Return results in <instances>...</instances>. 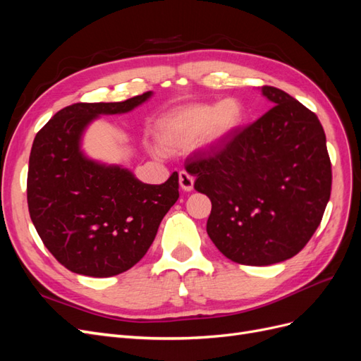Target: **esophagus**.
<instances>
[{"instance_id":"obj_1","label":"esophagus","mask_w":361,"mask_h":361,"mask_svg":"<svg viewBox=\"0 0 361 361\" xmlns=\"http://www.w3.org/2000/svg\"><path fill=\"white\" fill-rule=\"evenodd\" d=\"M179 185L183 191L190 192L194 188V178L187 171H180L179 173Z\"/></svg>"}]
</instances>
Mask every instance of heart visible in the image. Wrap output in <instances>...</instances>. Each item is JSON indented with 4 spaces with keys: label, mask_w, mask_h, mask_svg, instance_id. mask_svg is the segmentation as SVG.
<instances>
[{
    "label": "heart",
    "mask_w": 361,
    "mask_h": 361,
    "mask_svg": "<svg viewBox=\"0 0 361 361\" xmlns=\"http://www.w3.org/2000/svg\"><path fill=\"white\" fill-rule=\"evenodd\" d=\"M243 120V108L235 99L214 104L185 105L162 116L157 123L161 146L170 150L188 147L203 138L216 145L231 135Z\"/></svg>",
    "instance_id": "heart-1"
}]
</instances>
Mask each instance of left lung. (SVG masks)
<instances>
[{"label": "left lung", "instance_id": "8db88e82", "mask_svg": "<svg viewBox=\"0 0 361 361\" xmlns=\"http://www.w3.org/2000/svg\"><path fill=\"white\" fill-rule=\"evenodd\" d=\"M274 105L211 154L187 159L194 188L211 199L206 231L236 264L265 267L293 257L321 224L331 162L318 116L271 85Z\"/></svg>", "mask_w": 361, "mask_h": 361}]
</instances>
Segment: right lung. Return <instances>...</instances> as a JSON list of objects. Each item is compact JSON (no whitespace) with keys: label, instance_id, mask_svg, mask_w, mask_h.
<instances>
[{"label":"right lung","instance_id":"add662e5","mask_svg":"<svg viewBox=\"0 0 361 361\" xmlns=\"http://www.w3.org/2000/svg\"><path fill=\"white\" fill-rule=\"evenodd\" d=\"M150 96L69 105L32 141L27 178L31 221L51 255L75 274L111 277L133 268L179 199L176 171L161 185H149L81 150L84 129L97 116L128 113Z\"/></svg>","mask_w":361,"mask_h":361}]
</instances>
